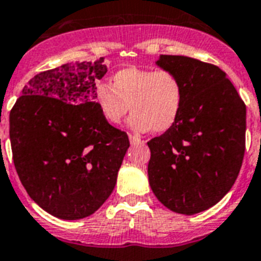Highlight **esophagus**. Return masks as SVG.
I'll use <instances>...</instances> for the list:
<instances>
[{
	"label": "esophagus",
	"instance_id": "esophagus-1",
	"mask_svg": "<svg viewBox=\"0 0 261 261\" xmlns=\"http://www.w3.org/2000/svg\"><path fill=\"white\" fill-rule=\"evenodd\" d=\"M129 141H130V144H143L144 141L140 137H137V136H133V135H129Z\"/></svg>",
	"mask_w": 261,
	"mask_h": 261
}]
</instances>
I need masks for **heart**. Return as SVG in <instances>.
Instances as JSON below:
<instances>
[{"label": "heart", "instance_id": "b5f03b06", "mask_svg": "<svg viewBox=\"0 0 261 261\" xmlns=\"http://www.w3.org/2000/svg\"><path fill=\"white\" fill-rule=\"evenodd\" d=\"M184 101L181 81L167 69H120L112 76V85L98 84L94 102L105 121L118 124L129 109V126L136 132L161 133L177 121Z\"/></svg>", "mask_w": 261, "mask_h": 261}]
</instances>
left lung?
Segmentation results:
<instances>
[{
  "instance_id": "obj_1",
  "label": "left lung",
  "mask_w": 261,
  "mask_h": 261,
  "mask_svg": "<svg viewBox=\"0 0 261 261\" xmlns=\"http://www.w3.org/2000/svg\"><path fill=\"white\" fill-rule=\"evenodd\" d=\"M156 64L178 77L184 101L174 125L148 141L150 188L168 210L195 215L219 203L238 178L247 109L219 66L167 55Z\"/></svg>"
}]
</instances>
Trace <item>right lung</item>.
Returning a JSON list of instances; mask_svg holds the SVG:
<instances>
[{
	"label": "right lung",
	"instance_id": "obj_1",
	"mask_svg": "<svg viewBox=\"0 0 261 261\" xmlns=\"http://www.w3.org/2000/svg\"><path fill=\"white\" fill-rule=\"evenodd\" d=\"M107 70L101 57L38 73L10 111L19 180L34 203L62 220L90 216L105 203L129 148L128 135L94 102Z\"/></svg>",
	"mask_w": 261,
	"mask_h": 261
}]
</instances>
